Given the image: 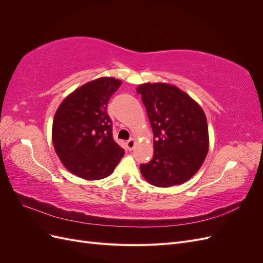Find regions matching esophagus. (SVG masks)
Listing matches in <instances>:
<instances>
[{"label": "esophagus", "instance_id": "esophagus-1", "mask_svg": "<svg viewBox=\"0 0 263 263\" xmlns=\"http://www.w3.org/2000/svg\"><path fill=\"white\" fill-rule=\"evenodd\" d=\"M135 145H136V140H135L134 138L129 139L128 141H126V147L128 150H133L135 148Z\"/></svg>", "mask_w": 263, "mask_h": 263}]
</instances>
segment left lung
<instances>
[{
	"label": "left lung",
	"instance_id": "obj_1",
	"mask_svg": "<svg viewBox=\"0 0 263 263\" xmlns=\"http://www.w3.org/2000/svg\"><path fill=\"white\" fill-rule=\"evenodd\" d=\"M136 91L154 133V157L140 164L142 177L158 187L182 184L200 170L209 153L204 110L189 94L168 83H144Z\"/></svg>",
	"mask_w": 263,
	"mask_h": 263
}]
</instances>
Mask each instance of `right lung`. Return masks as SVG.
<instances>
[{"label":"right lung","mask_w":263,"mask_h":263,"mask_svg":"<svg viewBox=\"0 0 263 263\" xmlns=\"http://www.w3.org/2000/svg\"><path fill=\"white\" fill-rule=\"evenodd\" d=\"M122 81L103 77L78 87L61 102L52 123V144L74 176L100 180L114 171L125 150L113 138L109 98Z\"/></svg>","instance_id":"add662e5"}]
</instances>
